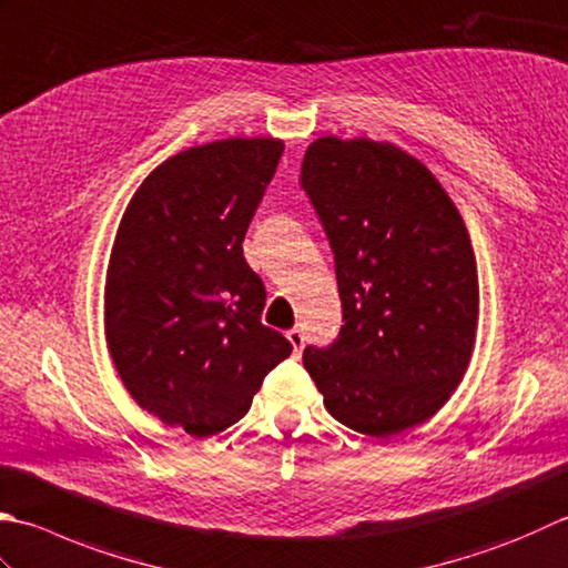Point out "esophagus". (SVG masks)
<instances>
[{
	"label": "esophagus",
	"instance_id": "1",
	"mask_svg": "<svg viewBox=\"0 0 568 568\" xmlns=\"http://www.w3.org/2000/svg\"><path fill=\"white\" fill-rule=\"evenodd\" d=\"M287 339H291V344H293V349H295V354H300L303 352V347H305V335H303V329H297V327H293V329H287V335H285Z\"/></svg>",
	"mask_w": 568,
	"mask_h": 568
}]
</instances>
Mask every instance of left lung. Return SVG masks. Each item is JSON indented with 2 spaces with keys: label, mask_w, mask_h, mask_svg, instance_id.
Returning <instances> with one entry per match:
<instances>
[{
  "label": "left lung",
  "mask_w": 568,
  "mask_h": 568,
  "mask_svg": "<svg viewBox=\"0 0 568 568\" xmlns=\"http://www.w3.org/2000/svg\"><path fill=\"white\" fill-rule=\"evenodd\" d=\"M300 184L335 253L339 337L305 369L339 424L392 438L424 424L470 364L480 291L468 229L408 152L366 138L310 144Z\"/></svg>",
  "instance_id": "left-lung-1"
}]
</instances>
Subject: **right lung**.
Returning <instances> with one entry per match:
<instances>
[{
    "mask_svg": "<svg viewBox=\"0 0 568 568\" xmlns=\"http://www.w3.org/2000/svg\"><path fill=\"white\" fill-rule=\"evenodd\" d=\"M283 140L229 138L162 162L132 194L110 251L105 339L140 408L206 438L248 414L293 344L265 327L243 258Z\"/></svg>",
    "mask_w": 568,
    "mask_h": 568,
    "instance_id": "obj_1",
    "label": "right lung"
}]
</instances>
